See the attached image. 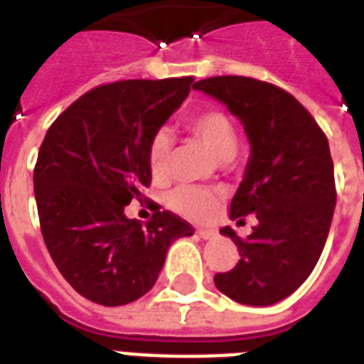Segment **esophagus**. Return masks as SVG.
<instances>
[{
    "label": "esophagus",
    "instance_id": "1",
    "mask_svg": "<svg viewBox=\"0 0 364 364\" xmlns=\"http://www.w3.org/2000/svg\"><path fill=\"white\" fill-rule=\"evenodd\" d=\"M198 236L202 240H211L213 236H215V230H211V228H200Z\"/></svg>",
    "mask_w": 364,
    "mask_h": 364
}]
</instances>
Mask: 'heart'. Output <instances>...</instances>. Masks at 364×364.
Returning a JSON list of instances; mask_svg holds the SVG:
<instances>
[{"label": "heart", "mask_w": 364, "mask_h": 364, "mask_svg": "<svg viewBox=\"0 0 364 364\" xmlns=\"http://www.w3.org/2000/svg\"><path fill=\"white\" fill-rule=\"evenodd\" d=\"M194 136L210 147L217 159L227 160L236 153V130L232 121L219 109H204L194 113L185 122ZM171 159V136L168 130L154 132L147 147V164L154 177H164L170 170ZM221 193L219 188L194 187L183 185L171 191L168 204L181 215L193 221H204L211 217L219 208Z\"/></svg>", "instance_id": "1"}]
</instances>
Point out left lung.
Here are the masks:
<instances>
[{"label":"left lung","instance_id":"left-lung-1","mask_svg":"<svg viewBox=\"0 0 364 364\" xmlns=\"http://www.w3.org/2000/svg\"><path fill=\"white\" fill-rule=\"evenodd\" d=\"M194 88L227 105L251 143L230 217L240 223L255 213L259 223L247 240L221 228L240 260L215 274V287L240 304H276L308 279L327 242L336 205L327 136L299 100L272 82L221 75Z\"/></svg>","mask_w":364,"mask_h":364}]
</instances>
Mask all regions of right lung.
Masks as SVG:
<instances>
[{
  "label": "right lung",
  "mask_w": 364,
  "mask_h": 364,
  "mask_svg": "<svg viewBox=\"0 0 364 364\" xmlns=\"http://www.w3.org/2000/svg\"><path fill=\"white\" fill-rule=\"evenodd\" d=\"M193 77L130 79L88 90L50 124L33 170L41 234L85 299L122 306L151 291L171 243L194 228L171 211L151 221L124 208L151 185L147 147L187 98Z\"/></svg>",
  "instance_id": "right-lung-1"
}]
</instances>
